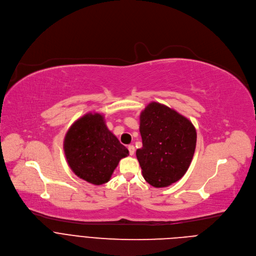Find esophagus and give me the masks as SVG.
<instances>
[{
    "label": "esophagus",
    "instance_id": "obj_1",
    "mask_svg": "<svg viewBox=\"0 0 256 256\" xmlns=\"http://www.w3.org/2000/svg\"><path fill=\"white\" fill-rule=\"evenodd\" d=\"M128 152H130V156H132L134 154V151H136V149H134V147L132 144H130L128 147Z\"/></svg>",
    "mask_w": 256,
    "mask_h": 256
}]
</instances>
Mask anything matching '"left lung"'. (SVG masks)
Returning <instances> with one entry per match:
<instances>
[{"instance_id": "1", "label": "left lung", "mask_w": 256, "mask_h": 256, "mask_svg": "<svg viewBox=\"0 0 256 256\" xmlns=\"http://www.w3.org/2000/svg\"><path fill=\"white\" fill-rule=\"evenodd\" d=\"M140 132L142 147L136 155L148 184L165 188L186 173L196 144V130L190 120L151 102L140 112Z\"/></svg>"}]
</instances>
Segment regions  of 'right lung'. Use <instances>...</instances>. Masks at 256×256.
I'll return each mask as SVG.
<instances>
[{
  "mask_svg": "<svg viewBox=\"0 0 256 256\" xmlns=\"http://www.w3.org/2000/svg\"><path fill=\"white\" fill-rule=\"evenodd\" d=\"M68 166L78 177L95 186L110 179L128 150L105 124L100 114H87L70 126L64 140Z\"/></svg>",
  "mask_w": 256,
  "mask_h": 256,
  "instance_id": "obj_1",
  "label": "right lung"
}]
</instances>
